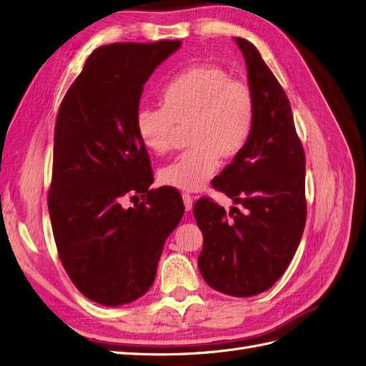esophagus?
<instances>
[{"label": "esophagus", "instance_id": "esophagus-1", "mask_svg": "<svg viewBox=\"0 0 366 366\" xmlns=\"http://www.w3.org/2000/svg\"><path fill=\"white\" fill-rule=\"evenodd\" d=\"M183 203H184V209L186 212L192 210V197L189 194H183Z\"/></svg>", "mask_w": 366, "mask_h": 366}]
</instances>
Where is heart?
<instances>
[{
    "instance_id": "heart-1",
    "label": "heart",
    "mask_w": 366,
    "mask_h": 366,
    "mask_svg": "<svg viewBox=\"0 0 366 366\" xmlns=\"http://www.w3.org/2000/svg\"><path fill=\"white\" fill-rule=\"evenodd\" d=\"M162 107H141L134 117L136 133L156 156L169 153L180 129L189 127L194 147L162 168L160 182L184 192L203 189L225 159L244 149L254 121L251 87L234 80L224 68L201 63L184 69L160 95Z\"/></svg>"
}]
</instances>
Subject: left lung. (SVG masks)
<instances>
[{
  "label": "left lung",
  "mask_w": 366,
  "mask_h": 366,
  "mask_svg": "<svg viewBox=\"0 0 366 366\" xmlns=\"http://www.w3.org/2000/svg\"><path fill=\"white\" fill-rule=\"evenodd\" d=\"M254 97V121L244 149L215 180L233 199L229 217L207 198L194 215L204 245L198 268L206 283L232 297L269 289L291 263L306 222V157L291 104L257 48L234 37Z\"/></svg>",
  "instance_id": "1"
}]
</instances>
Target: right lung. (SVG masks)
<instances>
[{
  "instance_id": "obj_1",
  "label": "right lung",
  "mask_w": 366,
  "mask_h": 366,
  "mask_svg": "<svg viewBox=\"0 0 366 366\" xmlns=\"http://www.w3.org/2000/svg\"><path fill=\"white\" fill-rule=\"evenodd\" d=\"M180 46L160 41L97 48L59 109L49 218L63 268L98 305L124 306L147 294L184 213L175 189L148 191L153 171L134 127L144 84ZM137 193L142 204L122 206Z\"/></svg>"
}]
</instances>
